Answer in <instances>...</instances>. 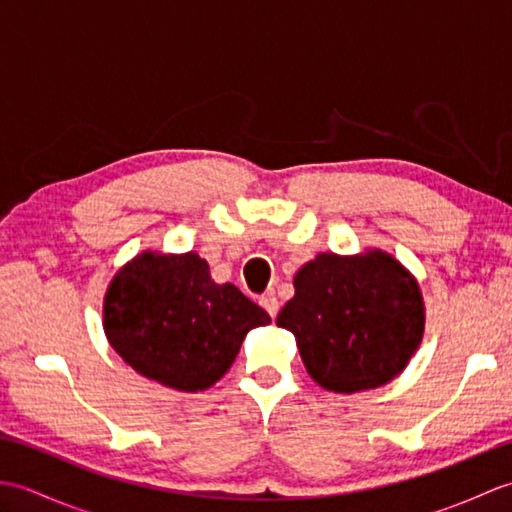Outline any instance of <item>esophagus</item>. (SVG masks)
I'll return each mask as SVG.
<instances>
[{"label":"esophagus","mask_w":512,"mask_h":512,"mask_svg":"<svg viewBox=\"0 0 512 512\" xmlns=\"http://www.w3.org/2000/svg\"><path fill=\"white\" fill-rule=\"evenodd\" d=\"M259 306H262L270 317H277V312H279V301H277V297L275 295H262V299H259Z\"/></svg>","instance_id":"esophagus-1"}]
</instances>
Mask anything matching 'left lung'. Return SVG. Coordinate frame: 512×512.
I'll list each match as a JSON object with an SVG mask.
<instances>
[{
	"mask_svg": "<svg viewBox=\"0 0 512 512\" xmlns=\"http://www.w3.org/2000/svg\"><path fill=\"white\" fill-rule=\"evenodd\" d=\"M277 325L295 334L314 383L356 394L407 367L422 341L424 301L418 281L383 250L321 253L295 275Z\"/></svg>",
	"mask_w": 512,
	"mask_h": 512,
	"instance_id": "left-lung-1",
	"label": "left lung"
}]
</instances>
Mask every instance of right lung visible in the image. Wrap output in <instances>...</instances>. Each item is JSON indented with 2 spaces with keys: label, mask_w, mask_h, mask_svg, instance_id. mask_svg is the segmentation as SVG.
<instances>
[{
  "label": "right lung",
  "mask_w": 512,
  "mask_h": 512,
  "mask_svg": "<svg viewBox=\"0 0 512 512\" xmlns=\"http://www.w3.org/2000/svg\"><path fill=\"white\" fill-rule=\"evenodd\" d=\"M268 312L233 284H215L198 253L136 255L114 275L103 303L107 341L140 376L178 391L220 380L244 336Z\"/></svg>",
  "instance_id": "add662e5"
}]
</instances>
